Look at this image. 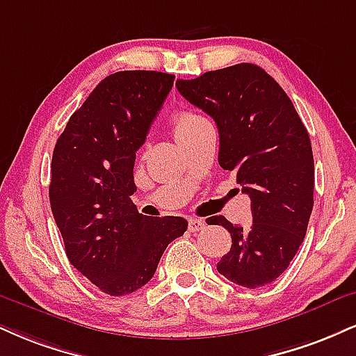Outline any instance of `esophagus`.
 Here are the masks:
<instances>
[{"label":"esophagus","instance_id":"34e87169","mask_svg":"<svg viewBox=\"0 0 356 356\" xmlns=\"http://www.w3.org/2000/svg\"><path fill=\"white\" fill-rule=\"evenodd\" d=\"M205 229V222L202 219H189V230L191 232H199Z\"/></svg>","mask_w":356,"mask_h":356}]
</instances>
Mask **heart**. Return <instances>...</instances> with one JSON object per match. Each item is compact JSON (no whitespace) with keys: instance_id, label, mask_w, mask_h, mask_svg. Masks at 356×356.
<instances>
[{"instance_id":"1","label":"heart","mask_w":356,"mask_h":356,"mask_svg":"<svg viewBox=\"0 0 356 356\" xmlns=\"http://www.w3.org/2000/svg\"><path fill=\"white\" fill-rule=\"evenodd\" d=\"M207 122L202 115L192 113V111H179L172 115V121H170V127H172V134L179 144L184 139H187L192 132L199 129L200 126Z\"/></svg>"}]
</instances>
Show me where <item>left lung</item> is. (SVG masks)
<instances>
[{
	"label": "left lung",
	"instance_id": "8db88e82",
	"mask_svg": "<svg viewBox=\"0 0 356 356\" xmlns=\"http://www.w3.org/2000/svg\"><path fill=\"white\" fill-rule=\"evenodd\" d=\"M179 92L216 121L219 164L234 170L250 197L252 225L229 230L232 247L217 270L234 284L259 289L289 267L314 209L315 169L310 137L280 84L257 64L241 63L179 79Z\"/></svg>",
	"mask_w": 356,
	"mask_h": 356
}]
</instances>
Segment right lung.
<instances>
[{"instance_id":"right-lung-1","label":"right lung","mask_w":356,"mask_h":356,"mask_svg":"<svg viewBox=\"0 0 356 356\" xmlns=\"http://www.w3.org/2000/svg\"><path fill=\"white\" fill-rule=\"evenodd\" d=\"M174 74L119 71L96 86L54 145L49 202L71 265L113 297L156 273L182 217H145L131 195L136 152L174 86Z\"/></svg>"}]
</instances>
